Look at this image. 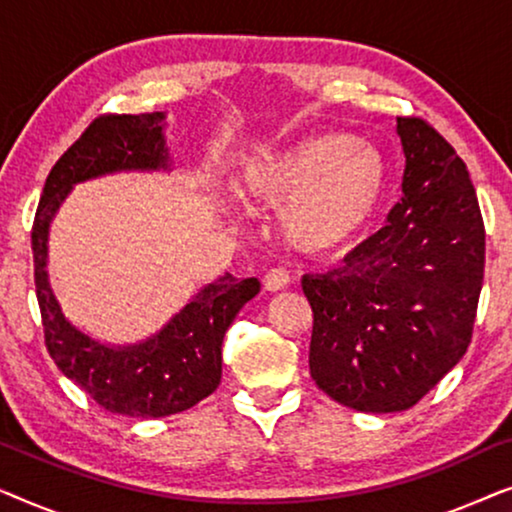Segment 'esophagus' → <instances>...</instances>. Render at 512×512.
<instances>
[{
    "label": "esophagus",
    "instance_id": "obj_1",
    "mask_svg": "<svg viewBox=\"0 0 512 512\" xmlns=\"http://www.w3.org/2000/svg\"><path fill=\"white\" fill-rule=\"evenodd\" d=\"M263 286L272 293L286 289V286H289V272L282 270V268H272L268 275L263 277Z\"/></svg>",
    "mask_w": 512,
    "mask_h": 512
}]
</instances>
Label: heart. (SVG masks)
Returning a JSON list of instances; mask_svg holds the SVG:
<instances>
[{"label":"heart","instance_id":"1","mask_svg":"<svg viewBox=\"0 0 512 512\" xmlns=\"http://www.w3.org/2000/svg\"><path fill=\"white\" fill-rule=\"evenodd\" d=\"M235 188L249 207L279 209V233L289 247L331 256L375 219L387 165L375 146L333 132L247 158Z\"/></svg>","mask_w":512,"mask_h":512}]
</instances>
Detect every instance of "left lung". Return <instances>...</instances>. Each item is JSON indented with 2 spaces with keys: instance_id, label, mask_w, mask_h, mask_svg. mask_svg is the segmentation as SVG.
Returning a JSON list of instances; mask_svg holds the SVG:
<instances>
[{
  "instance_id": "1",
  "label": "left lung",
  "mask_w": 512,
  "mask_h": 512,
  "mask_svg": "<svg viewBox=\"0 0 512 512\" xmlns=\"http://www.w3.org/2000/svg\"><path fill=\"white\" fill-rule=\"evenodd\" d=\"M403 198L345 265L305 275L317 387L359 412H401L466 354L485 275V223L466 163L424 118L398 116Z\"/></svg>"
}]
</instances>
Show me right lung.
Instances as JSON below:
<instances>
[{
	"mask_svg": "<svg viewBox=\"0 0 512 512\" xmlns=\"http://www.w3.org/2000/svg\"><path fill=\"white\" fill-rule=\"evenodd\" d=\"M165 114L100 116L62 153L48 174L32 226L34 284L46 349L62 375L104 410L151 419L177 415L221 382V345L244 303L261 291L256 277L230 272L191 298L156 335L137 345H102L69 324L48 282V228L74 184L114 172L170 170Z\"/></svg>",
	"mask_w": 512,
	"mask_h": 512,
	"instance_id": "add662e5",
	"label": "right lung"
}]
</instances>
